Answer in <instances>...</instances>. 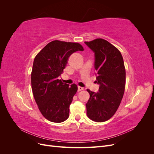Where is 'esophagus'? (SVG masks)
Wrapping results in <instances>:
<instances>
[{"label":"esophagus","mask_w":154,"mask_h":154,"mask_svg":"<svg viewBox=\"0 0 154 154\" xmlns=\"http://www.w3.org/2000/svg\"><path fill=\"white\" fill-rule=\"evenodd\" d=\"M83 89H84V88L82 87H80V86L78 87V92H80V91H83Z\"/></svg>","instance_id":"esophagus-1"}]
</instances>
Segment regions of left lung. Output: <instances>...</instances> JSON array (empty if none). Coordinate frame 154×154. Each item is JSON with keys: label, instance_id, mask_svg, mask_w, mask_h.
Here are the masks:
<instances>
[{"label": "left lung", "instance_id": "8db88e82", "mask_svg": "<svg viewBox=\"0 0 154 154\" xmlns=\"http://www.w3.org/2000/svg\"><path fill=\"white\" fill-rule=\"evenodd\" d=\"M95 54L96 82L99 91L87 89L90 98L86 104L88 118L96 122H104L117 111L124 94L126 71L120 51L102 38L85 42Z\"/></svg>", "mask_w": 154, "mask_h": 154}]
</instances>
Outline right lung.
I'll return each mask as SVG.
<instances>
[{
    "label": "right lung",
    "mask_w": 154,
    "mask_h": 154,
    "mask_svg": "<svg viewBox=\"0 0 154 154\" xmlns=\"http://www.w3.org/2000/svg\"><path fill=\"white\" fill-rule=\"evenodd\" d=\"M83 50L79 43L53 40L34 59L31 74L32 94L40 112L51 122L61 123L69 118V106L78 87L63 83L58 77L63 73L70 56Z\"/></svg>",
    "instance_id": "add662e5"
}]
</instances>
